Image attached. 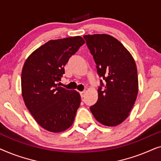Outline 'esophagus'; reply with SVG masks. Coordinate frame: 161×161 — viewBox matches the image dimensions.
<instances>
[{"instance_id":"34e87169","label":"esophagus","mask_w":161,"mask_h":161,"mask_svg":"<svg viewBox=\"0 0 161 161\" xmlns=\"http://www.w3.org/2000/svg\"><path fill=\"white\" fill-rule=\"evenodd\" d=\"M80 97H84V95H85V92H80Z\"/></svg>"}]
</instances>
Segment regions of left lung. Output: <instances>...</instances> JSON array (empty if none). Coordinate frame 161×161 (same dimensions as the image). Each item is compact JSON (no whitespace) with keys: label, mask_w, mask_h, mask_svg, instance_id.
I'll return each instance as SVG.
<instances>
[{"label":"left lung","mask_w":161,"mask_h":161,"mask_svg":"<svg viewBox=\"0 0 161 161\" xmlns=\"http://www.w3.org/2000/svg\"><path fill=\"white\" fill-rule=\"evenodd\" d=\"M97 73L105 81L98 89V100L90 107L97 121L108 127L127 118L137 98L138 80L134 58L124 45L108 34L85 35Z\"/></svg>","instance_id":"left-lung-1"}]
</instances>
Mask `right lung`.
Masks as SVG:
<instances>
[{
  "mask_svg": "<svg viewBox=\"0 0 161 161\" xmlns=\"http://www.w3.org/2000/svg\"><path fill=\"white\" fill-rule=\"evenodd\" d=\"M85 43L80 36L50 40L34 50L24 63L22 96L36 122L46 130L60 133L72 126L80 104L75 90L59 86L69 58Z\"/></svg>",
  "mask_w": 161,
  "mask_h": 161,
  "instance_id": "obj_1",
  "label": "right lung"
}]
</instances>
